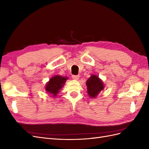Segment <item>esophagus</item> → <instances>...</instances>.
<instances>
[{
    "mask_svg": "<svg viewBox=\"0 0 149 149\" xmlns=\"http://www.w3.org/2000/svg\"><path fill=\"white\" fill-rule=\"evenodd\" d=\"M72 78H73V79H74L75 80H78L79 78V75H73L72 76Z\"/></svg>",
    "mask_w": 149,
    "mask_h": 149,
    "instance_id": "1",
    "label": "esophagus"
}]
</instances>
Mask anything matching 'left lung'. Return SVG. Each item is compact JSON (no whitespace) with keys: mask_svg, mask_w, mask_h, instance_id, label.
<instances>
[{"mask_svg":"<svg viewBox=\"0 0 149 149\" xmlns=\"http://www.w3.org/2000/svg\"><path fill=\"white\" fill-rule=\"evenodd\" d=\"M86 86L88 95L92 98H95L104 87L102 80L97 76L94 74H92L87 80Z\"/></svg>","mask_w":149,"mask_h":149,"instance_id":"1","label":"left lung"}]
</instances>
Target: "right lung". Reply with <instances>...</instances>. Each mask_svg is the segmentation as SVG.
<instances>
[{
	"instance_id": "add662e5",
	"label": "right lung",
	"mask_w": 149,
	"mask_h": 149,
	"mask_svg": "<svg viewBox=\"0 0 149 149\" xmlns=\"http://www.w3.org/2000/svg\"><path fill=\"white\" fill-rule=\"evenodd\" d=\"M67 79V77H63L60 75L53 76L46 84V91L49 94H52L53 97H56L57 94L63 87Z\"/></svg>"
}]
</instances>
